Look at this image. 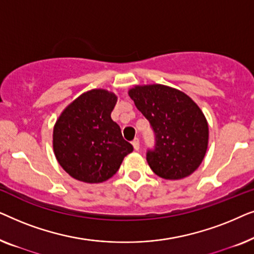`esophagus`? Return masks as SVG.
<instances>
[{"mask_svg":"<svg viewBox=\"0 0 254 254\" xmlns=\"http://www.w3.org/2000/svg\"><path fill=\"white\" fill-rule=\"evenodd\" d=\"M131 144H133L135 150H138V149H140V140H138L137 137L134 138L133 142H131Z\"/></svg>","mask_w":254,"mask_h":254,"instance_id":"obj_1","label":"esophagus"}]
</instances>
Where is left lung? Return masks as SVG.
Instances as JSON below:
<instances>
[{"label": "left lung", "mask_w": 254, "mask_h": 254, "mask_svg": "<svg viewBox=\"0 0 254 254\" xmlns=\"http://www.w3.org/2000/svg\"><path fill=\"white\" fill-rule=\"evenodd\" d=\"M155 133V148L147 151L150 169L161 178L192 175L208 148V124L200 107L185 93L162 84L136 85L128 91Z\"/></svg>", "instance_id": "8db88e82"}]
</instances>
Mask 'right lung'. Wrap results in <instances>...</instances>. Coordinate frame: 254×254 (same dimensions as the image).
Returning <instances> with one entry per match:
<instances>
[{
	"label": "right lung",
	"mask_w": 254,
	"mask_h": 254,
	"mask_svg": "<svg viewBox=\"0 0 254 254\" xmlns=\"http://www.w3.org/2000/svg\"><path fill=\"white\" fill-rule=\"evenodd\" d=\"M116 104L113 92L93 89L82 93L59 117L53 130L54 154L72 178L89 184L105 182L133 151L111 118Z\"/></svg>",
	"instance_id": "obj_1"
}]
</instances>
